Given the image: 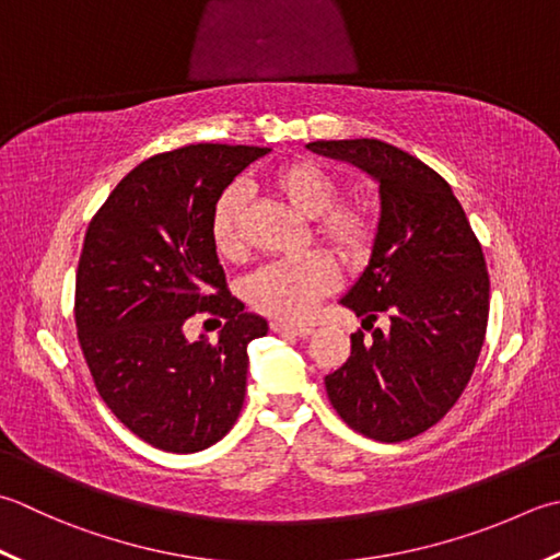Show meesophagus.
Wrapping results in <instances>:
<instances>
[{
  "mask_svg": "<svg viewBox=\"0 0 560 560\" xmlns=\"http://www.w3.org/2000/svg\"><path fill=\"white\" fill-rule=\"evenodd\" d=\"M269 327H271V332L293 335V337H308L313 332V327H308V325H291V323H281V320H273Z\"/></svg>",
  "mask_w": 560,
  "mask_h": 560,
  "instance_id": "34e87169",
  "label": "esophagus"
}]
</instances>
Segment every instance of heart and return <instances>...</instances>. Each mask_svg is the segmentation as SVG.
I'll use <instances>...</instances> for the list:
<instances>
[{"instance_id": "obj_1", "label": "heart", "mask_w": 560, "mask_h": 560, "mask_svg": "<svg viewBox=\"0 0 560 560\" xmlns=\"http://www.w3.org/2000/svg\"><path fill=\"white\" fill-rule=\"evenodd\" d=\"M267 186L301 215L313 218V235L347 265H359L371 255L378 233L376 215L366 201L339 199L342 179L330 167L315 160H293L271 170ZM243 215L245 194L228 186L215 199L208 221V235L223 259L235 261L245 255ZM335 283L332 261L320 252H311L257 269L245 281V299L259 313L299 323Z\"/></svg>"}]
</instances>
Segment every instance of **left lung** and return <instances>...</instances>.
Returning <instances> with one entry per match:
<instances>
[{"mask_svg": "<svg viewBox=\"0 0 560 560\" xmlns=\"http://www.w3.org/2000/svg\"><path fill=\"white\" fill-rule=\"evenodd\" d=\"M317 155L352 162L381 189L369 267L342 305L374 327L325 376L327 398L352 430L405 442L430 430L462 398L486 339L490 279L483 247L442 174L376 138L315 140Z\"/></svg>", "mask_w": 560, "mask_h": 560, "instance_id": "1", "label": "left lung"}]
</instances>
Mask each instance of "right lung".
<instances>
[{
    "label": "right lung",
    "instance_id": "1",
    "mask_svg": "<svg viewBox=\"0 0 560 560\" xmlns=\"http://www.w3.org/2000/svg\"><path fill=\"white\" fill-rule=\"evenodd\" d=\"M267 152L218 142L160 152L118 182L86 228L77 339L108 410L162 452L208 448L243 410L247 345L269 327L228 291L208 221L228 184ZM196 312L226 320L215 346L185 339Z\"/></svg>",
    "mask_w": 560,
    "mask_h": 560
}]
</instances>
